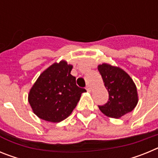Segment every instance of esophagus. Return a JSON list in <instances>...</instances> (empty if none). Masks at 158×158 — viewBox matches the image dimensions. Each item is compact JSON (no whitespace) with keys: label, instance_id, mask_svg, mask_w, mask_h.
<instances>
[{"label":"esophagus","instance_id":"obj_1","mask_svg":"<svg viewBox=\"0 0 158 158\" xmlns=\"http://www.w3.org/2000/svg\"><path fill=\"white\" fill-rule=\"evenodd\" d=\"M86 90H87L89 93H91V88H90V86H89V85L86 86Z\"/></svg>","mask_w":158,"mask_h":158}]
</instances>
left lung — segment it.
Masks as SVG:
<instances>
[{
	"label": "left lung",
	"mask_w": 158,
	"mask_h": 158,
	"mask_svg": "<svg viewBox=\"0 0 158 158\" xmlns=\"http://www.w3.org/2000/svg\"><path fill=\"white\" fill-rule=\"evenodd\" d=\"M107 89L109 99L98 106L102 113L110 118H119L131 112L139 101L137 88L127 73L119 67L103 63L97 67Z\"/></svg>",
	"instance_id": "8db88e82"
}]
</instances>
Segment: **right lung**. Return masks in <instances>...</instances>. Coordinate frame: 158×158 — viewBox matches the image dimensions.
I'll return each mask as SVG.
<instances>
[{
	"label": "right lung",
	"mask_w": 158,
	"mask_h": 158,
	"mask_svg": "<svg viewBox=\"0 0 158 158\" xmlns=\"http://www.w3.org/2000/svg\"><path fill=\"white\" fill-rule=\"evenodd\" d=\"M73 65L62 60L54 62L42 73L28 94V102L39 118L59 123L69 117L81 96L86 92L76 85L70 74Z\"/></svg>",
	"instance_id": "1"
}]
</instances>
